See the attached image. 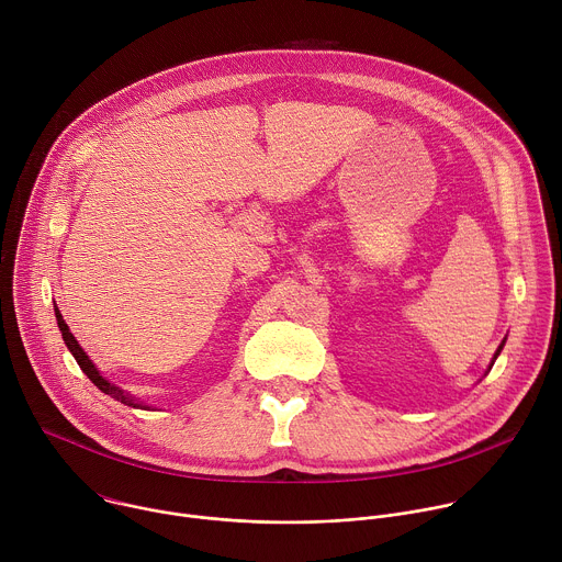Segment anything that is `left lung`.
Wrapping results in <instances>:
<instances>
[{
    "label": "left lung",
    "instance_id": "left-lung-1",
    "mask_svg": "<svg viewBox=\"0 0 562 562\" xmlns=\"http://www.w3.org/2000/svg\"><path fill=\"white\" fill-rule=\"evenodd\" d=\"M503 347H505V340H503V342H501V347H498V351H496V356H494V360H492V364H490V369H492V367H494V362H496V358H498V356H501V351H503Z\"/></svg>",
    "mask_w": 562,
    "mask_h": 562
}]
</instances>
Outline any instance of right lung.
Masks as SVG:
<instances>
[{"instance_id": "1", "label": "right lung", "mask_w": 562, "mask_h": 562, "mask_svg": "<svg viewBox=\"0 0 562 562\" xmlns=\"http://www.w3.org/2000/svg\"><path fill=\"white\" fill-rule=\"evenodd\" d=\"M55 317H57V327H59V331H61V338H64V345L68 347V351L72 353V358L77 360V364H79V369H82L89 378H91V382L100 389V391H104L106 395H111V397H115V400H120L122 405H128V407H139V409H148L144 403H139V400H135L131 393H126L124 389H120V386H115V384H111L106 378H102L100 375V371L95 369V364L91 362V358L85 353V349L77 345V340H75V336L70 334V329H68V325L64 323V317H61V313H59V308L55 306Z\"/></svg>"}]
</instances>
